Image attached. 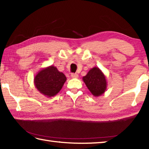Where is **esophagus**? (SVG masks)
<instances>
[{
    "label": "esophagus",
    "instance_id": "1",
    "mask_svg": "<svg viewBox=\"0 0 149 149\" xmlns=\"http://www.w3.org/2000/svg\"><path fill=\"white\" fill-rule=\"evenodd\" d=\"M71 77L72 78H77L78 77V74H72Z\"/></svg>",
    "mask_w": 149,
    "mask_h": 149
}]
</instances>
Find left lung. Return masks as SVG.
<instances>
[{"mask_svg":"<svg viewBox=\"0 0 149 149\" xmlns=\"http://www.w3.org/2000/svg\"><path fill=\"white\" fill-rule=\"evenodd\" d=\"M82 79L94 97H99L107 91V81L106 76L99 68H93Z\"/></svg>","mask_w":149,"mask_h":149,"instance_id":"1","label":"left lung"}]
</instances>
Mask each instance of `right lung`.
Masks as SVG:
<instances>
[{
	"mask_svg": "<svg viewBox=\"0 0 149 149\" xmlns=\"http://www.w3.org/2000/svg\"><path fill=\"white\" fill-rule=\"evenodd\" d=\"M65 81V75L51 65L41 69L35 75L34 85L41 94L50 98L60 92Z\"/></svg>",
	"mask_w": 149,
	"mask_h": 149,
	"instance_id": "right-lung-1",
	"label": "right lung"
}]
</instances>
